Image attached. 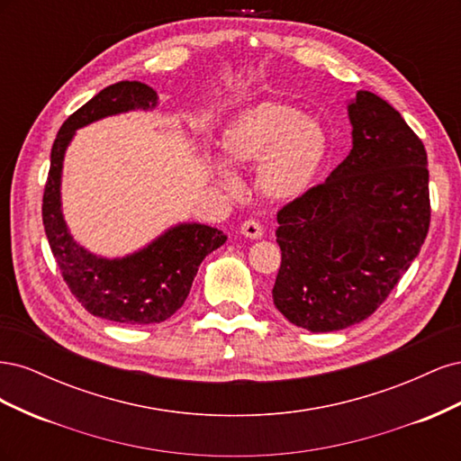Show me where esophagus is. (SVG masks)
I'll return each instance as SVG.
<instances>
[{
	"instance_id": "obj_1",
	"label": "esophagus",
	"mask_w": 461,
	"mask_h": 461,
	"mask_svg": "<svg viewBox=\"0 0 461 461\" xmlns=\"http://www.w3.org/2000/svg\"><path fill=\"white\" fill-rule=\"evenodd\" d=\"M240 232L244 236H248V239H254L256 240V239H261V236H263V227L259 225L256 219H248V221L242 222Z\"/></svg>"
}]
</instances>
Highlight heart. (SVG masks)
Here are the masks:
<instances>
[{
  "mask_svg": "<svg viewBox=\"0 0 461 461\" xmlns=\"http://www.w3.org/2000/svg\"><path fill=\"white\" fill-rule=\"evenodd\" d=\"M327 144L325 129L286 102L248 107L221 132L222 159L232 167L258 163V188L276 202L294 200L310 188L327 156ZM215 176L229 194L240 192L227 165H217Z\"/></svg>",
  "mask_w": 461,
  "mask_h": 461,
  "instance_id": "b5f03b06",
  "label": "heart"
}]
</instances>
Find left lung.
<instances>
[{
    "mask_svg": "<svg viewBox=\"0 0 461 461\" xmlns=\"http://www.w3.org/2000/svg\"><path fill=\"white\" fill-rule=\"evenodd\" d=\"M352 149L276 213L273 302L292 325L340 330L367 319L410 269L430 222L427 151L383 97L348 105Z\"/></svg>",
    "mask_w": 461,
    "mask_h": 461,
    "instance_id": "left-lung-1",
    "label": "left lung"
}]
</instances>
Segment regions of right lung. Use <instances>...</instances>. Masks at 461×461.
Returning a JSON list of instances; mask_svg holds the SVG:
<instances>
[{"label":"right lung","instance_id":"1","mask_svg":"<svg viewBox=\"0 0 461 461\" xmlns=\"http://www.w3.org/2000/svg\"><path fill=\"white\" fill-rule=\"evenodd\" d=\"M158 94L136 80H122L77 109L55 136L41 203V221L51 254L73 296L92 315L122 325H149L183 308L192 281L207 254L227 242L222 230L183 222L127 258L105 259L75 242L61 213L63 158L75 131L109 115L153 109Z\"/></svg>","mask_w":461,"mask_h":461}]
</instances>
